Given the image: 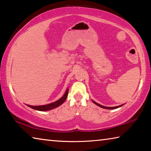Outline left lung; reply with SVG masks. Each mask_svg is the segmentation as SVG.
Returning a JSON list of instances; mask_svg holds the SVG:
<instances>
[{"label": "left lung", "mask_w": 151, "mask_h": 151, "mask_svg": "<svg viewBox=\"0 0 151 151\" xmlns=\"http://www.w3.org/2000/svg\"><path fill=\"white\" fill-rule=\"evenodd\" d=\"M92 102H93V103L95 104V105H98L99 106H100V107H102V108H103V109H117V108H119V107H120V106H122V105H119V106H115V107H107V106H103V105H99V104L96 103V102H94V101H92Z\"/></svg>", "instance_id": "8db88e82"}]
</instances>
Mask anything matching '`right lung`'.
<instances>
[{"instance_id": "right-lung-1", "label": "right lung", "mask_w": 151, "mask_h": 151, "mask_svg": "<svg viewBox=\"0 0 151 151\" xmlns=\"http://www.w3.org/2000/svg\"><path fill=\"white\" fill-rule=\"evenodd\" d=\"M68 91H69V89L66 90L65 93V94L63 95V96L62 98H61L59 100H58V101H55L52 103L48 104V105H41V106H32V105H27V106H29L30 108L34 109H35V110L41 111L51 110V109H52L56 108V107H57V106H59L61 105H62V104L64 103L65 101L67 99V97H68Z\"/></svg>"}]
</instances>
